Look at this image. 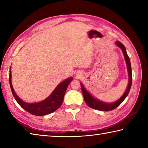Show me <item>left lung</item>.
I'll use <instances>...</instances> for the list:
<instances>
[{
	"mask_svg": "<svg viewBox=\"0 0 148 148\" xmlns=\"http://www.w3.org/2000/svg\"><path fill=\"white\" fill-rule=\"evenodd\" d=\"M116 44L117 46L121 49L125 57V62H126L127 64V71H128V75H129V84L127 86L126 91H125L124 94L121 97V98L119 99L116 102H112V103H107V102H102L101 101H99L96 98L92 96V95L90 93V92L87 91V90L85 88L84 86L82 83H80L81 84V89L82 93H83L84 97V101L86 102L87 106L97 110H101V111H110L116 108L121 103V102L124 101L126 98L127 95H128L129 92L131 89V85H132V69H131V61H130L129 57L127 53L126 48L124 46V45L119 41L116 42Z\"/></svg>",
	"mask_w": 148,
	"mask_h": 148,
	"instance_id": "8db88e82",
	"label": "left lung"
}]
</instances>
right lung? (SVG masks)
<instances>
[{
    "label": "right lung",
    "mask_w": 148,
    "mask_h": 148,
    "mask_svg": "<svg viewBox=\"0 0 148 148\" xmlns=\"http://www.w3.org/2000/svg\"><path fill=\"white\" fill-rule=\"evenodd\" d=\"M72 79H73V77H69L61 82L56 87L53 91L50 94L49 96L42 101L36 102V103H28V102L22 101L14 91L12 84L11 67L10 70V86L11 91L14 97L22 108L34 116H46L55 112L59 107H61L63 102L65 92Z\"/></svg>",
    "instance_id": "1"
}]
</instances>
